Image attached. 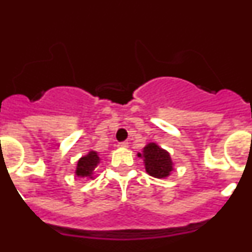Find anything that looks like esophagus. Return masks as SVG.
<instances>
[{
    "instance_id": "1",
    "label": "esophagus",
    "mask_w": 252,
    "mask_h": 252,
    "mask_svg": "<svg viewBox=\"0 0 252 252\" xmlns=\"http://www.w3.org/2000/svg\"><path fill=\"white\" fill-rule=\"evenodd\" d=\"M119 146H120V148H127V146H128V142L122 141V142H120Z\"/></svg>"
}]
</instances>
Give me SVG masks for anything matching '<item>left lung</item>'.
<instances>
[{"instance_id": "8db88e82", "label": "left lung", "mask_w": 252, "mask_h": 252, "mask_svg": "<svg viewBox=\"0 0 252 252\" xmlns=\"http://www.w3.org/2000/svg\"><path fill=\"white\" fill-rule=\"evenodd\" d=\"M141 157V154H139ZM144 161L149 174L155 178H165L173 170V162L168 151L162 150L157 144H149L144 148Z\"/></svg>"}]
</instances>
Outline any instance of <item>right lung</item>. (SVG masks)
Here are the masks:
<instances>
[{
    "instance_id": "add662e5",
    "label": "right lung",
    "mask_w": 252,
    "mask_h": 252,
    "mask_svg": "<svg viewBox=\"0 0 252 252\" xmlns=\"http://www.w3.org/2000/svg\"><path fill=\"white\" fill-rule=\"evenodd\" d=\"M99 162V158L97 155V153L94 151H91L88 155L82 158L79 161H78L77 170H75V174L78 177H91L94 170V168L97 166V164Z\"/></svg>"
}]
</instances>
